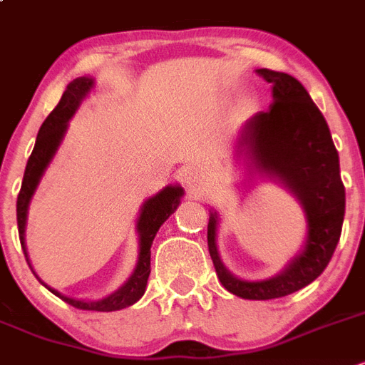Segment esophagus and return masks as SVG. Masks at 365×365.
Masks as SVG:
<instances>
[{
	"instance_id": "obj_1",
	"label": "esophagus",
	"mask_w": 365,
	"mask_h": 365,
	"mask_svg": "<svg viewBox=\"0 0 365 365\" xmlns=\"http://www.w3.org/2000/svg\"><path fill=\"white\" fill-rule=\"evenodd\" d=\"M185 182H186V188H188L192 193L205 192L206 186H208V175H206L202 166H192V168L188 170V173H186Z\"/></svg>"
}]
</instances>
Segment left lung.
<instances>
[{"label":"left lung","mask_w":365,"mask_h":365,"mask_svg":"<svg viewBox=\"0 0 365 365\" xmlns=\"http://www.w3.org/2000/svg\"><path fill=\"white\" fill-rule=\"evenodd\" d=\"M255 72L272 83L273 103L244 123L233 143V157L242 160L250 177L279 182L299 200L306 217V240L277 275L240 279L220 260L219 213L210 212L208 250L217 277L230 293L248 300H269L299 292L326 269L342 232L346 190L329 126L307 90L289 73L267 68Z\"/></svg>","instance_id":"left-lung-1"}]
</instances>
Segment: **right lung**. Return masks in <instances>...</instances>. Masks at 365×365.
Wrapping results in <instances>:
<instances>
[{"label":"right lung","mask_w":365,"mask_h":365,"mask_svg":"<svg viewBox=\"0 0 365 365\" xmlns=\"http://www.w3.org/2000/svg\"><path fill=\"white\" fill-rule=\"evenodd\" d=\"M96 81L93 78L88 76H83V78L73 79L66 90L63 92L61 101L58 103V106L50 112V115L46 117L45 123L41 125L38 132V139H36V145L32 153L29 157V163H26L25 175H23L21 190H19L18 195V230H19V240H21V248L25 252L26 262L32 267L29 259V253H26V244H25V230H26V215H29V206L30 200L34 197L36 190L39 186V180H41L43 173L46 172L48 165L52 163L53 155L61 146L63 139H65V133L68 130V121L73 117V113L78 112V108L81 106V103L88 98V93L92 92ZM185 195V190L180 188L179 185H168L160 190L155 195L148 197V199L143 202L141 210H139V217H137L135 232L139 237V255H137L135 267H133L132 275L126 279V282L121 287H117L115 292L110 293V295L103 297V299L96 300H85V299H73V297L63 295L61 292L50 287L48 284L43 282L39 279V282L52 292L53 295L59 297L61 300H65L70 306L78 307V309H88V312H117V309H125V307L132 306L137 300L141 299L146 292V282H148L150 277V248H152V242L155 239L159 228L165 224V220L172 215L177 210V206L180 205V199Z\"/></svg>","instance_id":"obj_1"}]
</instances>
